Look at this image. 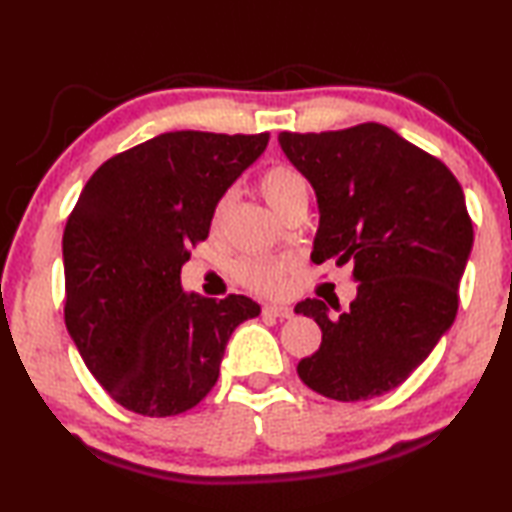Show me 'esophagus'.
Returning <instances> with one entry per match:
<instances>
[{"label":"esophagus","mask_w":512,"mask_h":512,"mask_svg":"<svg viewBox=\"0 0 512 512\" xmlns=\"http://www.w3.org/2000/svg\"><path fill=\"white\" fill-rule=\"evenodd\" d=\"M262 311H264V316L280 318V320L293 316V309L291 307H282V305H266Z\"/></svg>","instance_id":"obj_1"}]
</instances>
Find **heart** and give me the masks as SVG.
I'll return each instance as SVG.
<instances>
[{
  "mask_svg": "<svg viewBox=\"0 0 512 512\" xmlns=\"http://www.w3.org/2000/svg\"><path fill=\"white\" fill-rule=\"evenodd\" d=\"M259 189H262L266 203L280 214L293 198L307 192V183L298 171L284 167V164H275V167L262 173ZM232 201H235V194L232 192L221 194L212 212L214 225H219L225 219ZM287 271L289 259L280 257H248L241 259L235 268L237 280L244 284L246 289L257 293V296H280L284 291V284H287Z\"/></svg>",
  "mask_w": 512,
  "mask_h": 512,
  "instance_id": "1",
  "label": "heart"
}]
</instances>
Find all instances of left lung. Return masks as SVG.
Listing matches in <instances>:
<instances>
[{"instance_id": "left-lung-1", "label": "left lung", "mask_w": 512, "mask_h": 512, "mask_svg": "<svg viewBox=\"0 0 512 512\" xmlns=\"http://www.w3.org/2000/svg\"><path fill=\"white\" fill-rule=\"evenodd\" d=\"M277 142L316 192L311 262H352L359 282L339 315L318 298L296 305L323 332L298 375L329 400H372L406 381L454 323L474 244L463 189L443 162L375 121Z\"/></svg>"}]
</instances>
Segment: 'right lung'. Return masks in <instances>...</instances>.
Masks as SVG:
<instances>
[{
	"label": "right lung",
	"instance_id": "right-lung-1",
	"mask_svg": "<svg viewBox=\"0 0 512 512\" xmlns=\"http://www.w3.org/2000/svg\"><path fill=\"white\" fill-rule=\"evenodd\" d=\"M266 144L268 133H162L103 162L83 187L63 235L65 325L124 409H194L219 379L232 332L262 311L246 296L183 291L180 268Z\"/></svg>",
	"mask_w": 512,
	"mask_h": 512
}]
</instances>
